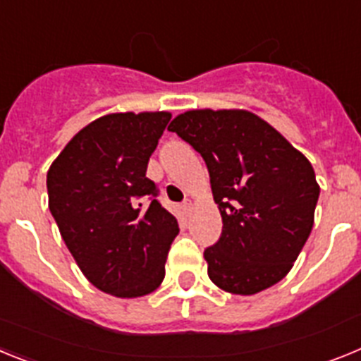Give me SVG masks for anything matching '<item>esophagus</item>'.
Returning a JSON list of instances; mask_svg holds the SVG:
<instances>
[{"label":"esophagus","mask_w":361,"mask_h":361,"mask_svg":"<svg viewBox=\"0 0 361 361\" xmlns=\"http://www.w3.org/2000/svg\"><path fill=\"white\" fill-rule=\"evenodd\" d=\"M183 209H184V212H186V213H190L191 209H193V200H190V199H188V200H184V204H183Z\"/></svg>","instance_id":"obj_1"}]
</instances>
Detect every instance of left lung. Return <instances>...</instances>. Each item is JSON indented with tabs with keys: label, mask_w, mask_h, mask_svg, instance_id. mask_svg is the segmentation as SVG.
Listing matches in <instances>:
<instances>
[{
	"label": "left lung",
	"mask_w": 361,
	"mask_h": 361,
	"mask_svg": "<svg viewBox=\"0 0 361 361\" xmlns=\"http://www.w3.org/2000/svg\"><path fill=\"white\" fill-rule=\"evenodd\" d=\"M202 155L222 216L204 251L222 291L250 296L291 271L314 224L320 186L311 162L250 110H188L168 126Z\"/></svg>",
	"instance_id": "obj_1"
}]
</instances>
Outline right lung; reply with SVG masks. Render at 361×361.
<instances>
[{"label": "right lung", "instance_id": "obj_1", "mask_svg": "<svg viewBox=\"0 0 361 361\" xmlns=\"http://www.w3.org/2000/svg\"><path fill=\"white\" fill-rule=\"evenodd\" d=\"M170 111H121L86 124L47 173L49 208L92 286L139 298L164 280L178 222L146 177Z\"/></svg>", "mask_w": 361, "mask_h": 361}]
</instances>
